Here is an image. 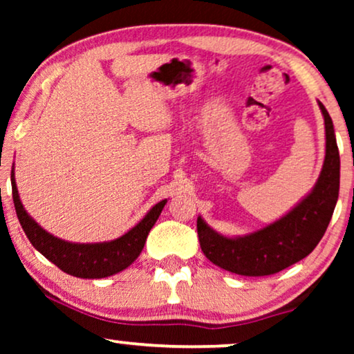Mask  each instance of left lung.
Instances as JSON below:
<instances>
[{
  "label": "left lung",
  "instance_id": "8db88e82",
  "mask_svg": "<svg viewBox=\"0 0 354 354\" xmlns=\"http://www.w3.org/2000/svg\"><path fill=\"white\" fill-rule=\"evenodd\" d=\"M319 108L326 122V159L316 187L282 219L245 236L229 239L198 217L200 246L212 264L239 275L261 277L306 258L321 241L338 200L340 154L330 115L322 103Z\"/></svg>",
  "mask_w": 354,
  "mask_h": 354
}]
</instances>
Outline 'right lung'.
<instances>
[{
  "instance_id": "1",
  "label": "right lung",
  "mask_w": 354,
  "mask_h": 354,
  "mask_svg": "<svg viewBox=\"0 0 354 354\" xmlns=\"http://www.w3.org/2000/svg\"><path fill=\"white\" fill-rule=\"evenodd\" d=\"M11 185L16 214L33 248L40 251L46 259H50L53 264H56L66 274L80 279L109 277V275L118 274L125 268H129L142 253L149 230H151L154 222L158 221L164 205L167 203V200L159 201L133 229H130L127 234L113 241L71 243V241H64L48 234L27 214L21 203V198H19L14 171L11 172Z\"/></svg>"
}]
</instances>
